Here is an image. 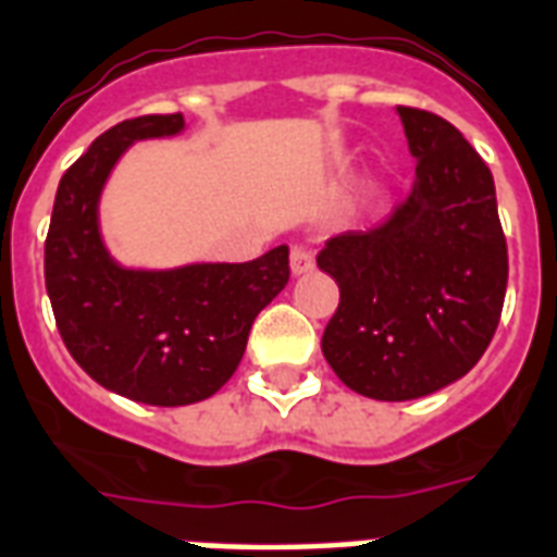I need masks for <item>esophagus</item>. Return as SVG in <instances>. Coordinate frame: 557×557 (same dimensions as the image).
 Returning a JSON list of instances; mask_svg holds the SVG:
<instances>
[{"label": "esophagus", "mask_w": 557, "mask_h": 557, "mask_svg": "<svg viewBox=\"0 0 557 557\" xmlns=\"http://www.w3.org/2000/svg\"><path fill=\"white\" fill-rule=\"evenodd\" d=\"M288 262H292V274H307L315 269V250L309 245H295L288 253Z\"/></svg>", "instance_id": "34e87169"}]
</instances>
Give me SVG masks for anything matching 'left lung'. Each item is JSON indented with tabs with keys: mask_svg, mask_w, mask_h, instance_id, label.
<instances>
[{
	"mask_svg": "<svg viewBox=\"0 0 557 557\" xmlns=\"http://www.w3.org/2000/svg\"><path fill=\"white\" fill-rule=\"evenodd\" d=\"M414 184L388 222L333 236L318 269L342 300L321 338L335 376L373 400H418L461 380L491 345L508 286L494 175L461 131L397 108Z\"/></svg>",
	"mask_w": 557,
	"mask_h": 557,
	"instance_id": "left-lung-1",
	"label": "left lung"
}]
</instances>
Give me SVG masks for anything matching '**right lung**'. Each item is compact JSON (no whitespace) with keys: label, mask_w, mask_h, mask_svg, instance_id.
Returning a JSON list of instances; mask_svg holds the SVG:
<instances>
[{"label":"right lung","mask_w":557,"mask_h":557,"mask_svg":"<svg viewBox=\"0 0 557 557\" xmlns=\"http://www.w3.org/2000/svg\"><path fill=\"white\" fill-rule=\"evenodd\" d=\"M181 113L137 116L104 131L63 172L46 236V292L72 359L108 392L148 406L207 400L239 368L253 318L288 283V248L250 262L119 265L99 231L113 165L139 139L175 137Z\"/></svg>","instance_id":"obj_1"}]
</instances>
